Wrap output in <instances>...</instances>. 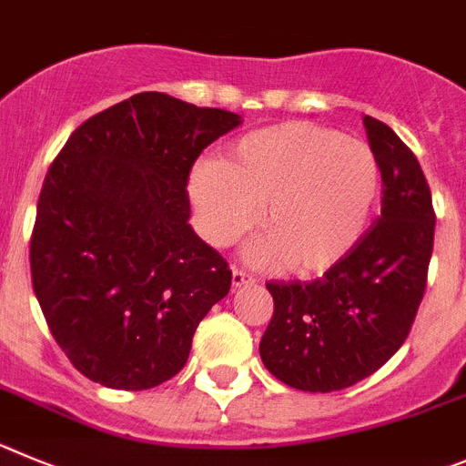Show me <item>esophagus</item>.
Instances as JSON below:
<instances>
[{
    "instance_id": "obj_1",
    "label": "esophagus",
    "mask_w": 466,
    "mask_h": 466,
    "mask_svg": "<svg viewBox=\"0 0 466 466\" xmlns=\"http://www.w3.org/2000/svg\"><path fill=\"white\" fill-rule=\"evenodd\" d=\"M255 283V276L248 274L246 269H238V267H234L232 269V285L234 288H241V285H250Z\"/></svg>"
}]
</instances>
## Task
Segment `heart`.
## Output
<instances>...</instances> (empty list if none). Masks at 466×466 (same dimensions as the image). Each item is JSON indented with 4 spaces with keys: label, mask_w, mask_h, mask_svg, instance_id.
Listing matches in <instances>:
<instances>
[{
    "label": "heart",
    "mask_w": 466,
    "mask_h": 466,
    "mask_svg": "<svg viewBox=\"0 0 466 466\" xmlns=\"http://www.w3.org/2000/svg\"><path fill=\"white\" fill-rule=\"evenodd\" d=\"M380 192V167L364 141L334 129L285 123L258 129L204 160L190 195L204 238L232 246L259 225L253 248L262 264L285 262L295 274L329 269L364 237Z\"/></svg>",
    "instance_id": "obj_1"
}]
</instances>
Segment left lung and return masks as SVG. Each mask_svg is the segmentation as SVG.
Listing matches in <instances>:
<instances>
[{
  "label": "left lung",
  "instance_id": "8db88e82",
  "mask_svg": "<svg viewBox=\"0 0 466 466\" xmlns=\"http://www.w3.org/2000/svg\"><path fill=\"white\" fill-rule=\"evenodd\" d=\"M380 167V216L358 246L311 283H267L274 316L259 358L304 392L355 385L400 350L416 320L434 248V208L416 155L380 120L364 116Z\"/></svg>",
  "mask_w": 466,
  "mask_h": 466
}]
</instances>
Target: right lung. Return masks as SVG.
<instances>
[{"label": "right lung", "instance_id": "add662e5", "mask_svg": "<svg viewBox=\"0 0 466 466\" xmlns=\"http://www.w3.org/2000/svg\"><path fill=\"white\" fill-rule=\"evenodd\" d=\"M241 125L165 92H139L74 129L50 165L29 243L41 311L95 383L148 390L186 367L197 325L232 285L190 228L187 178Z\"/></svg>", "mask_w": 466, "mask_h": 466}]
</instances>
